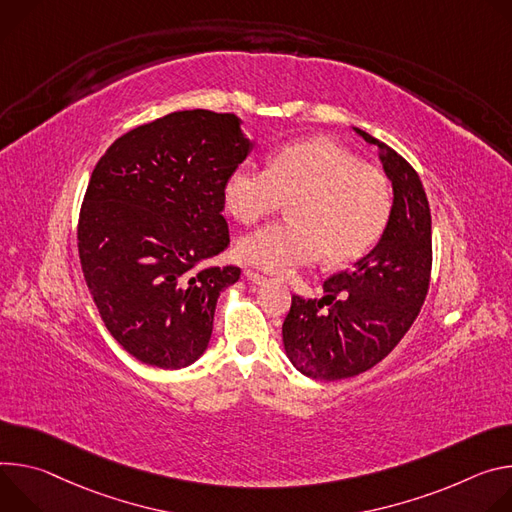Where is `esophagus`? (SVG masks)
I'll use <instances>...</instances> for the list:
<instances>
[{
	"label": "esophagus",
	"mask_w": 512,
	"mask_h": 512,
	"mask_svg": "<svg viewBox=\"0 0 512 512\" xmlns=\"http://www.w3.org/2000/svg\"><path fill=\"white\" fill-rule=\"evenodd\" d=\"M244 276L252 282V285H264V282H266V276H264V274H258V272H254V270H244Z\"/></svg>",
	"instance_id": "34e87169"
}]
</instances>
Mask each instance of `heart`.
<instances>
[{"instance_id": "b5f03b06", "label": "heart", "mask_w": 512, "mask_h": 512, "mask_svg": "<svg viewBox=\"0 0 512 512\" xmlns=\"http://www.w3.org/2000/svg\"><path fill=\"white\" fill-rule=\"evenodd\" d=\"M240 223H254L289 201V221L260 227L238 242L240 256L266 272L289 274L325 258L344 266L380 240L392 211L390 185L376 168L329 138L280 146L268 168L242 164L223 185Z\"/></svg>"}]
</instances>
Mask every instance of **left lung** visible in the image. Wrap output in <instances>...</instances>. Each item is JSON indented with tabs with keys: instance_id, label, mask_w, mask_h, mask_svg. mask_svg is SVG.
<instances>
[{
	"instance_id": "1",
	"label": "left lung",
	"mask_w": 512,
	"mask_h": 512,
	"mask_svg": "<svg viewBox=\"0 0 512 512\" xmlns=\"http://www.w3.org/2000/svg\"><path fill=\"white\" fill-rule=\"evenodd\" d=\"M354 130L378 146L394 199L380 242L352 270L327 278L323 299L293 295L282 344L301 374L319 380L358 376L386 358L417 319L431 278V211L419 175L390 146Z\"/></svg>"
}]
</instances>
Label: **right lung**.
<instances>
[{"label": "right lung", "mask_w": 512, "mask_h": 512, "mask_svg": "<svg viewBox=\"0 0 512 512\" xmlns=\"http://www.w3.org/2000/svg\"><path fill=\"white\" fill-rule=\"evenodd\" d=\"M234 113L187 109L138 126L99 158L79 213V258L107 331L136 360L179 370L213 331L238 266L223 185L252 150Z\"/></svg>", "instance_id": "add662e5"}]
</instances>
